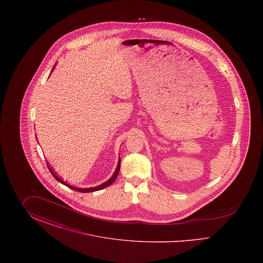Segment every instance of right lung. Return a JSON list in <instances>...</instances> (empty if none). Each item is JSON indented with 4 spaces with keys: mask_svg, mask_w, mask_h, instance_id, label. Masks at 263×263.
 <instances>
[{
    "mask_svg": "<svg viewBox=\"0 0 263 263\" xmlns=\"http://www.w3.org/2000/svg\"><path fill=\"white\" fill-rule=\"evenodd\" d=\"M55 66H56V64H55ZM55 66L53 67V69H52V71H51V73L53 72V70H54V68H55ZM47 167L49 168V171H50L51 174L52 175L59 181V182H61L62 184L64 185H66V186H68V187L71 188V189H74L76 191H80V192H84V193H87V192H93V191H98V190H100V189H103V188L107 187V186H109L110 184H112L113 182H114V180L116 179V177H117V175L119 174V170H120V158H119V160H118V163H117V166H116V170H115V172H114V174H113L112 176L107 180V181H105V182H103V183H101L100 185H98V186H96V187H89V188H80V187H75V186H72V185H69V184H67L65 181H63L62 179L60 178V177H58L57 175H55V173L52 171V168H51L50 166L48 165V163H47Z\"/></svg>",
    "mask_w": 263,
    "mask_h": 263,
    "instance_id": "obj_1",
    "label": "right lung"
}]
</instances>
